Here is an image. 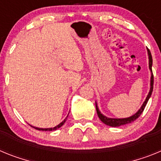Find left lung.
Instances as JSON below:
<instances>
[{
	"instance_id": "8db88e82",
	"label": "left lung",
	"mask_w": 161,
	"mask_h": 161,
	"mask_svg": "<svg viewBox=\"0 0 161 161\" xmlns=\"http://www.w3.org/2000/svg\"><path fill=\"white\" fill-rule=\"evenodd\" d=\"M147 53H148V57H149V69H150L151 72H152V77H151L150 92H149L147 96L146 100H145L144 103L142 104V107L140 108V109L137 112L135 115L131 116V117H127V118H121V119L108 118V117L104 116L100 112V110H99V108H98V107H97V104H96V112H97L98 117H99V118L101 120L102 122H104V124H106L107 125H110V126H113V127H117V126H120V125H125V124H129V123H131V122H133L134 121H135V120H136L138 117H139V116L142 114V113L143 112V110H144L145 106H146L148 100H149V98L151 97V95H152V91H153V83H154V76H153V73H152V54H151V52L149 49H147Z\"/></svg>"
}]
</instances>
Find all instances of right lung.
<instances>
[{"instance_id": "add662e5", "label": "right lung", "mask_w": 161, "mask_h": 161, "mask_svg": "<svg viewBox=\"0 0 161 161\" xmlns=\"http://www.w3.org/2000/svg\"><path fill=\"white\" fill-rule=\"evenodd\" d=\"M65 121H66V118H65V120H64L61 123H60L59 125H57V126L53 127V128H47V129H42V128H37V127H33V128H35V129L36 130H43V131H52V130H57L58 128H60L61 126H62V125L65 124Z\"/></svg>"}]
</instances>
